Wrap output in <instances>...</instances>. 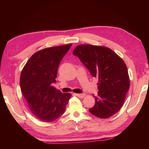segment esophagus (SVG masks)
<instances>
[{
  "instance_id": "1",
  "label": "esophagus",
  "mask_w": 149,
  "mask_h": 149,
  "mask_svg": "<svg viewBox=\"0 0 149 149\" xmlns=\"http://www.w3.org/2000/svg\"><path fill=\"white\" fill-rule=\"evenodd\" d=\"M75 95L79 98H84L85 96V94H84V93H80V94H79V93H77V94H75Z\"/></svg>"
}]
</instances>
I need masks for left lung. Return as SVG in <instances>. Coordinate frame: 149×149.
<instances>
[{
	"instance_id": "8db88e82",
	"label": "left lung",
	"mask_w": 149,
	"mask_h": 149,
	"mask_svg": "<svg viewBox=\"0 0 149 149\" xmlns=\"http://www.w3.org/2000/svg\"><path fill=\"white\" fill-rule=\"evenodd\" d=\"M73 54L79 57L93 77L99 79L95 104L89 112L102 119L116 114L122 107L130 86L124 61L112 49L97 45H78Z\"/></svg>"
}]
</instances>
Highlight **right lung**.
Segmentation results:
<instances>
[{
    "label": "right lung",
    "instance_id": "right-lung-1",
    "mask_svg": "<svg viewBox=\"0 0 149 149\" xmlns=\"http://www.w3.org/2000/svg\"><path fill=\"white\" fill-rule=\"evenodd\" d=\"M72 44L49 47L32 55L22 70L19 84L27 104L35 118L54 122L64 114L72 95L52 86L58 68Z\"/></svg>",
    "mask_w": 149,
    "mask_h": 149
}]
</instances>
